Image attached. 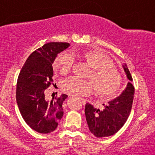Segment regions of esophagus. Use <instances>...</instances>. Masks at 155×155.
<instances>
[{
    "label": "esophagus",
    "instance_id": "esophagus-1",
    "mask_svg": "<svg viewBox=\"0 0 155 155\" xmlns=\"http://www.w3.org/2000/svg\"><path fill=\"white\" fill-rule=\"evenodd\" d=\"M81 102H82L83 105H85V104H86V101H85L84 99H82V98L81 99Z\"/></svg>",
    "mask_w": 155,
    "mask_h": 155
}]
</instances>
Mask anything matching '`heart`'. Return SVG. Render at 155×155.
<instances>
[{"instance_id":"b5f03b06","label":"heart","mask_w":155,"mask_h":155,"mask_svg":"<svg viewBox=\"0 0 155 155\" xmlns=\"http://www.w3.org/2000/svg\"><path fill=\"white\" fill-rule=\"evenodd\" d=\"M80 56L92 68L88 76L92 81L70 77L63 82V91L74 96L90 95L95 90L103 97L114 95L120 87L122 77L111 60L102 53L92 50L81 51ZM74 61L71 54L62 52L55 59L54 65L61 74H65L72 68Z\"/></svg>"}]
</instances>
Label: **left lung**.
I'll use <instances>...</instances> for the list:
<instances>
[{
	"label": "left lung",
	"instance_id": "obj_1",
	"mask_svg": "<svg viewBox=\"0 0 155 155\" xmlns=\"http://www.w3.org/2000/svg\"><path fill=\"white\" fill-rule=\"evenodd\" d=\"M127 78L133 81L126 64L122 65ZM130 81L122 94L109 102L103 104L104 109L100 110L90 104L85 105V116L89 129L97 138L108 137L118 132L128 118L132 108L135 89Z\"/></svg>",
	"mask_w": 155,
	"mask_h": 155
}]
</instances>
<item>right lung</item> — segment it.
I'll list each match as a JSON object with an SVG mask.
<instances>
[{"instance_id":"right-lung-1","label":"right lung","mask_w":155,"mask_h":155,"mask_svg":"<svg viewBox=\"0 0 155 155\" xmlns=\"http://www.w3.org/2000/svg\"><path fill=\"white\" fill-rule=\"evenodd\" d=\"M69 46L63 42L45 44L28 57L19 74L16 92L19 110L26 123L39 133L54 131L63 116L62 106L68 95L47 101L45 90L53 81L51 64Z\"/></svg>"}]
</instances>
